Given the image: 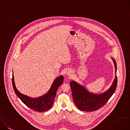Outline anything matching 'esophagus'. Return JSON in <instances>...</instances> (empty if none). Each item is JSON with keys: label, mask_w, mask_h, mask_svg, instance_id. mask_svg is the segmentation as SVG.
I'll list each match as a JSON object with an SVG mask.
<instances>
[{"label": "esophagus", "mask_w": 130, "mask_h": 130, "mask_svg": "<svg viewBox=\"0 0 130 130\" xmlns=\"http://www.w3.org/2000/svg\"><path fill=\"white\" fill-rule=\"evenodd\" d=\"M66 73H67V75H71V74L72 73V71H71V70H68L67 71V72H66Z\"/></svg>", "instance_id": "34e87169"}]
</instances>
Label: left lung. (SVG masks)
Here are the masks:
<instances>
[{
	"mask_svg": "<svg viewBox=\"0 0 130 130\" xmlns=\"http://www.w3.org/2000/svg\"><path fill=\"white\" fill-rule=\"evenodd\" d=\"M113 60L115 77L110 88L101 94H93L88 92L86 88L74 81L70 83L72 89L73 100L77 108L81 111L89 112L95 111L103 106L114 93L117 84L116 76L117 66L116 61Z\"/></svg>",
	"mask_w": 130,
	"mask_h": 130,
	"instance_id": "8db88e82",
	"label": "left lung"
}]
</instances>
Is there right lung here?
Returning <instances> with one entry per match:
<instances>
[{"label":"right lung","instance_id":"obj_1","mask_svg":"<svg viewBox=\"0 0 130 130\" xmlns=\"http://www.w3.org/2000/svg\"><path fill=\"white\" fill-rule=\"evenodd\" d=\"M63 81V77L59 76L55 79L49 91L45 95L37 98H31L21 94L17 89L14 83V76H12V84L15 93L21 101L28 108L37 112H45L49 110L52 106L56 92L58 87Z\"/></svg>","mask_w":130,"mask_h":130}]
</instances>
